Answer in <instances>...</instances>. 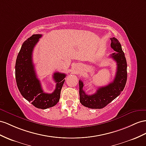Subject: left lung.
I'll use <instances>...</instances> for the list:
<instances>
[{
    "mask_svg": "<svg viewBox=\"0 0 146 146\" xmlns=\"http://www.w3.org/2000/svg\"><path fill=\"white\" fill-rule=\"evenodd\" d=\"M111 47L115 52L110 57L117 62V73L113 81L106 86L99 88L94 94L88 95L83 89L84 84L80 80V101L82 105L90 109H102L120 94L127 80V63L125 54L117 39L111 38Z\"/></svg>",
    "mask_w": 146,
    "mask_h": 146,
    "instance_id": "8db88e82",
    "label": "left lung"
}]
</instances>
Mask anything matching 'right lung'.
<instances>
[{
	"mask_svg": "<svg viewBox=\"0 0 146 146\" xmlns=\"http://www.w3.org/2000/svg\"><path fill=\"white\" fill-rule=\"evenodd\" d=\"M42 35H33L23 42L18 54L15 64V78L18 89L25 99L35 107L46 109L58 103L66 74L54 73L53 78L57 83L51 94L44 92L37 78L33 63V51Z\"/></svg>",
	"mask_w": 146,
	"mask_h": 146,
	"instance_id": "obj_1",
	"label": "right lung"
}]
</instances>
